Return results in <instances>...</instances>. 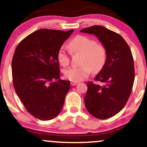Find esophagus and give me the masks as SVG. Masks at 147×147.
<instances>
[{"mask_svg": "<svg viewBox=\"0 0 147 147\" xmlns=\"http://www.w3.org/2000/svg\"><path fill=\"white\" fill-rule=\"evenodd\" d=\"M78 84H79L78 81H71V83H70L71 86H76V85H77Z\"/></svg>", "mask_w": 147, "mask_h": 147, "instance_id": "esophagus-1", "label": "esophagus"}]
</instances>
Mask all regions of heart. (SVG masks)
<instances>
[{
    "label": "heart",
    "instance_id": "obj_1",
    "mask_svg": "<svg viewBox=\"0 0 147 147\" xmlns=\"http://www.w3.org/2000/svg\"><path fill=\"white\" fill-rule=\"evenodd\" d=\"M70 51L73 53H81L80 66H72L65 69V77L72 81L84 80L91 73L98 72L105 65L107 52L103 45L96 43L92 39L84 35H77L69 42ZM57 59L61 66L70 63V57L64 47H60L57 52Z\"/></svg>",
    "mask_w": 147,
    "mask_h": 147
}]
</instances>
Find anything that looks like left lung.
I'll return each mask as SVG.
<instances>
[{
    "label": "left lung",
    "instance_id": "obj_1",
    "mask_svg": "<svg viewBox=\"0 0 147 147\" xmlns=\"http://www.w3.org/2000/svg\"><path fill=\"white\" fill-rule=\"evenodd\" d=\"M81 32L94 35L105 48L107 59L96 76L87 83L84 101L90 114L107 119L124 107L131 92L135 70L131 51L121 35L104 26L94 25Z\"/></svg>",
    "mask_w": 147,
    "mask_h": 147
}]
</instances>
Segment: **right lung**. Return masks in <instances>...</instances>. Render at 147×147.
Here are the masks:
<instances>
[{"instance_id": "add662e5", "label": "right lung", "mask_w": 147, "mask_h": 147, "mask_svg": "<svg viewBox=\"0 0 147 147\" xmlns=\"http://www.w3.org/2000/svg\"><path fill=\"white\" fill-rule=\"evenodd\" d=\"M74 30L39 29L17 46L11 62L16 92L35 118L49 121L61 112L70 81L59 79L57 52Z\"/></svg>"}]
</instances>
